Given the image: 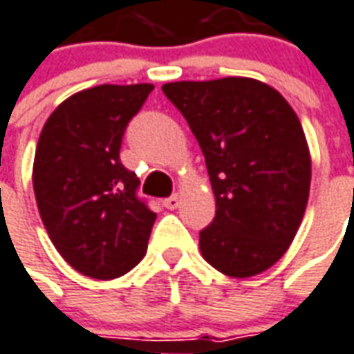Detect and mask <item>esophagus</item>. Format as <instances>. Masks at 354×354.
Returning a JSON list of instances; mask_svg holds the SVG:
<instances>
[{
  "label": "esophagus",
  "instance_id": "1",
  "mask_svg": "<svg viewBox=\"0 0 354 354\" xmlns=\"http://www.w3.org/2000/svg\"><path fill=\"white\" fill-rule=\"evenodd\" d=\"M162 205H165V209L174 211V209H178V205H180V197H178V195H170V197H167V199L162 201Z\"/></svg>",
  "mask_w": 354,
  "mask_h": 354
}]
</instances>
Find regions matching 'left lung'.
<instances>
[{"label":"left lung","instance_id":"obj_1","mask_svg":"<svg viewBox=\"0 0 354 354\" xmlns=\"http://www.w3.org/2000/svg\"><path fill=\"white\" fill-rule=\"evenodd\" d=\"M165 95L199 142L216 216L199 232L203 259L232 278L280 261L297 234L310 189L303 126L280 91L254 78L169 82Z\"/></svg>","mask_w":354,"mask_h":354}]
</instances>
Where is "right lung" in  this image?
Returning a JSON list of instances; mask_svg holds the SVG:
<instances>
[{
    "label": "right lung",
    "instance_id": "obj_1",
    "mask_svg": "<svg viewBox=\"0 0 354 354\" xmlns=\"http://www.w3.org/2000/svg\"><path fill=\"white\" fill-rule=\"evenodd\" d=\"M153 84L78 91L41 128L32 184L55 249L84 276L113 280L143 259L157 214L138 199L140 180L120 162L128 122Z\"/></svg>",
    "mask_w": 354,
    "mask_h": 354
}]
</instances>
